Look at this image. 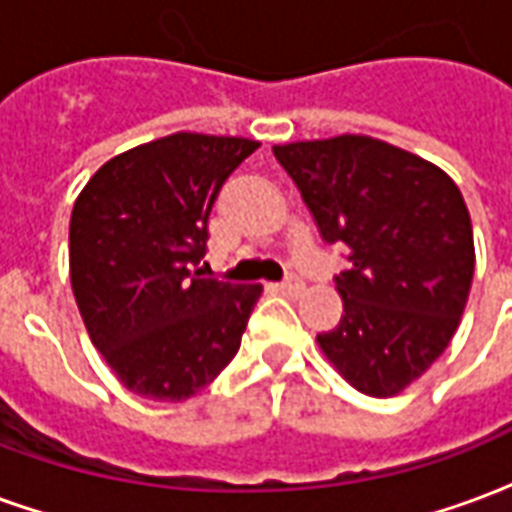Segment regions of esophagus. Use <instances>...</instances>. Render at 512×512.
Wrapping results in <instances>:
<instances>
[{"instance_id":"obj_1","label":"esophagus","mask_w":512,"mask_h":512,"mask_svg":"<svg viewBox=\"0 0 512 512\" xmlns=\"http://www.w3.org/2000/svg\"><path fill=\"white\" fill-rule=\"evenodd\" d=\"M304 279H301V276H295V274H290L285 279V282H282V290H285V293H290V295H298V293H304Z\"/></svg>"}]
</instances>
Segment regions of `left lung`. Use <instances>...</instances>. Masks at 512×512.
Listing matches in <instances>:
<instances>
[{
    "label": "left lung",
    "mask_w": 512,
    "mask_h": 512,
    "mask_svg": "<svg viewBox=\"0 0 512 512\" xmlns=\"http://www.w3.org/2000/svg\"><path fill=\"white\" fill-rule=\"evenodd\" d=\"M274 157L328 244L347 246L336 276L339 325L320 350L355 391L396 396L445 352L467 306L475 241L445 170L366 135L298 140Z\"/></svg>",
    "instance_id": "8db88e82"
}]
</instances>
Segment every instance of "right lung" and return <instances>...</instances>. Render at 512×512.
I'll list each match as a JSON object with an SVG mask.
<instances>
[{
	"instance_id": "obj_1",
	"label": "right lung",
	"mask_w": 512,
	"mask_h": 512,
	"mask_svg": "<svg viewBox=\"0 0 512 512\" xmlns=\"http://www.w3.org/2000/svg\"><path fill=\"white\" fill-rule=\"evenodd\" d=\"M249 138L176 132L113 157L70 219V282L92 344L154 401L203 391L241 347L260 285L200 279L208 217Z\"/></svg>"
}]
</instances>
